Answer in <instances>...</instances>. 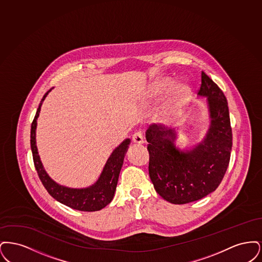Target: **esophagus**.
<instances>
[{"label": "esophagus", "mask_w": 262, "mask_h": 262, "mask_svg": "<svg viewBox=\"0 0 262 262\" xmlns=\"http://www.w3.org/2000/svg\"><path fill=\"white\" fill-rule=\"evenodd\" d=\"M133 141L136 143V144H142L143 143V137H142V134L137 132L135 133L134 136H133Z\"/></svg>", "instance_id": "esophagus-1"}]
</instances>
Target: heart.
Returning a JSON list of instances; mask_svg holds the SVG:
<instances>
[{
    "label": "heart",
    "mask_w": 262,
    "mask_h": 262,
    "mask_svg": "<svg viewBox=\"0 0 262 262\" xmlns=\"http://www.w3.org/2000/svg\"><path fill=\"white\" fill-rule=\"evenodd\" d=\"M171 85V82H166L164 85L157 88L156 93L163 94L165 90ZM191 95V88L187 82H181L174 86L170 99L168 100L163 106L160 116L164 122L173 123L185 109Z\"/></svg>",
    "instance_id": "b5f03b06"
}]
</instances>
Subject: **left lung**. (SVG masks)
<instances>
[{
    "instance_id": "obj_1",
    "label": "left lung",
    "mask_w": 262,
    "mask_h": 262,
    "mask_svg": "<svg viewBox=\"0 0 262 262\" xmlns=\"http://www.w3.org/2000/svg\"><path fill=\"white\" fill-rule=\"evenodd\" d=\"M198 95L205 97L209 127L189 149L176 146V129L151 125L145 133L149 177L157 193L174 204H186L213 192L224 178L232 150V128L223 91L204 72Z\"/></svg>"
}]
</instances>
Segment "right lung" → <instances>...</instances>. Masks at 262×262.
Returning a JSON list of instances; mask_svg holds the SVG:
<instances>
[{
  "label": "right lung",
  "instance_id": "1",
  "mask_svg": "<svg viewBox=\"0 0 262 262\" xmlns=\"http://www.w3.org/2000/svg\"><path fill=\"white\" fill-rule=\"evenodd\" d=\"M52 89L47 91L41 100L37 112L34 120L31 124L30 132V144L33 155L34 166L37 171L38 176L43 184V186L55 200L62 204L79 211H98L105 206H107L112 201L116 187L119 180V174L121 172L125 153L130 143V139H125L108 158L105 164L98 180L91 186L83 188H74L66 187L56 183L44 169V166L40 160L36 146V126L39 113L43 101L47 97L48 93Z\"/></svg>",
  "mask_w": 262,
  "mask_h": 262
}]
</instances>
